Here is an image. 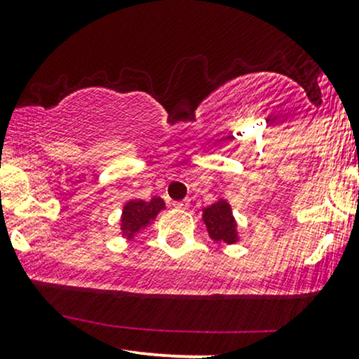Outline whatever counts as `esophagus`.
Returning <instances> with one entry per match:
<instances>
[{
    "label": "esophagus",
    "mask_w": 359,
    "mask_h": 359,
    "mask_svg": "<svg viewBox=\"0 0 359 359\" xmlns=\"http://www.w3.org/2000/svg\"><path fill=\"white\" fill-rule=\"evenodd\" d=\"M173 206L180 210H186L189 208V200H182V201H173Z\"/></svg>",
    "instance_id": "34e87169"
}]
</instances>
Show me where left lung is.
Wrapping results in <instances>:
<instances>
[{"label": "left lung", "instance_id": "1", "mask_svg": "<svg viewBox=\"0 0 359 359\" xmlns=\"http://www.w3.org/2000/svg\"><path fill=\"white\" fill-rule=\"evenodd\" d=\"M203 222H205L210 238L217 243L231 245L238 241L236 220L233 217L231 205L226 200H219L213 205L206 206L203 210Z\"/></svg>", "mask_w": 359, "mask_h": 359}]
</instances>
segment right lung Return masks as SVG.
<instances>
[{"mask_svg": "<svg viewBox=\"0 0 359 359\" xmlns=\"http://www.w3.org/2000/svg\"><path fill=\"white\" fill-rule=\"evenodd\" d=\"M165 208V201L161 198H153L151 201L132 200L123 206L121 215V233L123 236L133 238L140 229L149 226L161 210Z\"/></svg>", "mask_w": 359, "mask_h": 359, "instance_id": "add662e5", "label": "right lung"}]
</instances>
